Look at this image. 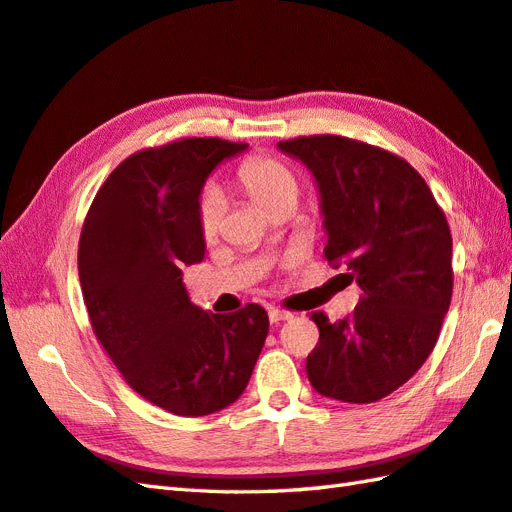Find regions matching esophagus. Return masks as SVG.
<instances>
[{"mask_svg":"<svg viewBox=\"0 0 512 512\" xmlns=\"http://www.w3.org/2000/svg\"><path fill=\"white\" fill-rule=\"evenodd\" d=\"M292 317H295V314L288 312V310H279V308H270V310H268V319H270V323L288 321V319H292Z\"/></svg>","mask_w":512,"mask_h":512,"instance_id":"obj_1","label":"esophagus"}]
</instances>
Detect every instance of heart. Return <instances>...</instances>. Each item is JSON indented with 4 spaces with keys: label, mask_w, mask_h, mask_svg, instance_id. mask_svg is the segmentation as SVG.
<instances>
[{
    "label": "heart",
    "mask_w": 512,
    "mask_h": 512,
    "mask_svg": "<svg viewBox=\"0 0 512 512\" xmlns=\"http://www.w3.org/2000/svg\"><path fill=\"white\" fill-rule=\"evenodd\" d=\"M237 182L250 198H253L259 206H264L268 213L279 209L281 204H297L299 198V182L284 162L266 156H255L242 162L237 169ZM224 200L222 195L206 189L200 195L198 202V226L200 233L211 242L222 231L224 222Z\"/></svg>",
    "instance_id": "b5f03b06"
}]
</instances>
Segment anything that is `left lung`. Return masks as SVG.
<instances>
[{
  "mask_svg": "<svg viewBox=\"0 0 512 512\" xmlns=\"http://www.w3.org/2000/svg\"><path fill=\"white\" fill-rule=\"evenodd\" d=\"M277 147L312 171L328 231L323 255L363 290L350 317L310 314L319 343L308 378L321 396L376 402L436 347L453 292L449 222L420 173L391 151L332 134Z\"/></svg>",
  "mask_w": 512,
  "mask_h": 512,
  "instance_id": "left-lung-1",
  "label": "left lung"
}]
</instances>
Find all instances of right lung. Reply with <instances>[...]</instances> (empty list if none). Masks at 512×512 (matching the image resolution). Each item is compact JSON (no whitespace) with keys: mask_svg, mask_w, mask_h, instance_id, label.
I'll return each instance as SVG.
<instances>
[{"mask_svg":"<svg viewBox=\"0 0 512 512\" xmlns=\"http://www.w3.org/2000/svg\"><path fill=\"white\" fill-rule=\"evenodd\" d=\"M246 147L182 138L136 151L83 222L79 279L96 339L136 394L176 416H209L242 396L268 334L257 303L204 312L182 284V266L204 257V182Z\"/></svg>","mask_w":512,"mask_h":512,"instance_id":"add662e5","label":"right lung"}]
</instances>
